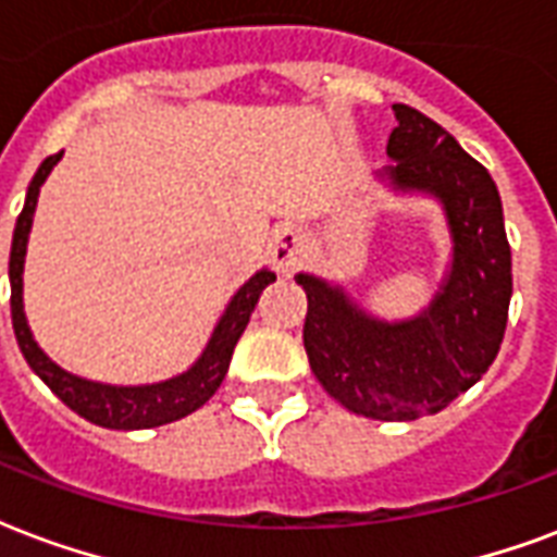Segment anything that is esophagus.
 I'll use <instances>...</instances> for the list:
<instances>
[{"label":"esophagus","mask_w":557,"mask_h":557,"mask_svg":"<svg viewBox=\"0 0 557 557\" xmlns=\"http://www.w3.org/2000/svg\"><path fill=\"white\" fill-rule=\"evenodd\" d=\"M304 250H307V236L286 224V227H280L274 233V242H271V262L277 265L280 271H288L295 265L300 257H304Z\"/></svg>","instance_id":"esophagus-1"}]
</instances>
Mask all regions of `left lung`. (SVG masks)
Returning <instances> with one entry per match:
<instances>
[{
	"label": "left lung",
	"mask_w": 557,
	"mask_h": 557,
	"mask_svg": "<svg viewBox=\"0 0 557 557\" xmlns=\"http://www.w3.org/2000/svg\"><path fill=\"white\" fill-rule=\"evenodd\" d=\"M397 127L373 175L388 193L441 203L449 265L418 315H373L342 283L295 274L309 300L304 347L324 392L354 414L414 420L438 414L482 380L499 354L511 304V248L499 189L438 122L394 104Z\"/></svg>",
	"instance_id": "8db88e82"
}]
</instances>
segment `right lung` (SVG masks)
Masks as SVG:
<instances>
[{"label": "right lung", "instance_id": "right-lung-1", "mask_svg": "<svg viewBox=\"0 0 557 557\" xmlns=\"http://www.w3.org/2000/svg\"><path fill=\"white\" fill-rule=\"evenodd\" d=\"M63 157H46L37 169V175L28 184L25 203L14 227V242H11V262H8V277H11V321H14L16 345L23 350L25 362L32 364V371L40 376L75 414L90 420L104 430H151L163 426L172 420H181L201 409L212 394L219 392L224 373L231 368L233 347L245 333L250 321V312L260 300L262 288L277 280L271 269H260L250 280H245L236 295L227 300L222 318L212 326V335L201 356L195 359L184 373L169 376L160 382H146V385H110V382L84 380L78 373L63 371L61 364L52 362L42 354V347L34 342L32 326L25 318L23 304V271H25V250H28V233L34 224V210L40 198V186L46 177L52 175V169Z\"/></svg>", "mask_w": 557, "mask_h": 557}]
</instances>
